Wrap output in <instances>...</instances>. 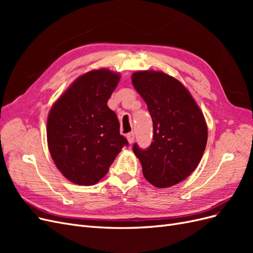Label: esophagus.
Returning <instances> with one entry per match:
<instances>
[{
    "label": "esophagus",
    "mask_w": 253,
    "mask_h": 253,
    "mask_svg": "<svg viewBox=\"0 0 253 253\" xmlns=\"http://www.w3.org/2000/svg\"><path fill=\"white\" fill-rule=\"evenodd\" d=\"M126 138H127L128 143H133L134 140H135V133H134V132H129V133L126 135Z\"/></svg>",
    "instance_id": "34e87169"
}]
</instances>
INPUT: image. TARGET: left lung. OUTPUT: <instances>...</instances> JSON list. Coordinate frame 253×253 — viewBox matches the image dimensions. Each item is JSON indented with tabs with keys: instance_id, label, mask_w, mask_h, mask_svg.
Listing matches in <instances>:
<instances>
[{
	"instance_id": "left-lung-1",
	"label": "left lung",
	"mask_w": 253,
	"mask_h": 253,
	"mask_svg": "<svg viewBox=\"0 0 253 253\" xmlns=\"http://www.w3.org/2000/svg\"><path fill=\"white\" fill-rule=\"evenodd\" d=\"M132 83L153 120L151 145L142 150L134 143V154L153 186H174L186 179L203 157L208 139L204 115L182 83L163 72H136Z\"/></svg>"
}]
</instances>
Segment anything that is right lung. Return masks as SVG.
Here are the masks:
<instances>
[{
  "instance_id": "add662e5",
  "label": "right lung",
  "mask_w": 253,
  "mask_h": 253,
  "mask_svg": "<svg viewBox=\"0 0 253 253\" xmlns=\"http://www.w3.org/2000/svg\"><path fill=\"white\" fill-rule=\"evenodd\" d=\"M119 80V74L106 68L90 71L76 79L49 112L46 132L51 158L77 185H95L128 144L120 135L117 115L108 106Z\"/></svg>"
}]
</instances>
